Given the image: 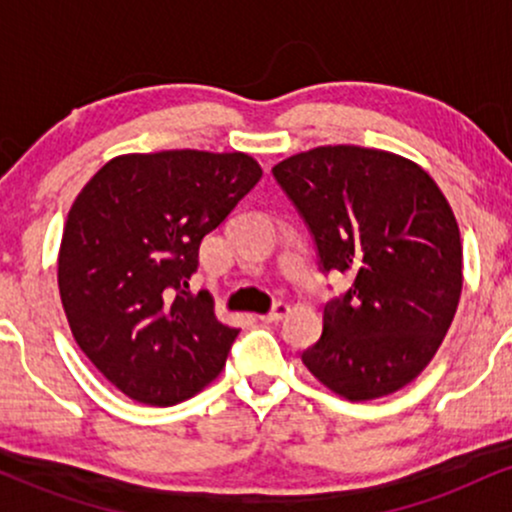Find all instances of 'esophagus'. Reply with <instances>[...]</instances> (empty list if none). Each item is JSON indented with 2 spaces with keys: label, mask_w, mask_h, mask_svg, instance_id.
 Segmentation results:
<instances>
[{
  "label": "esophagus",
  "mask_w": 512,
  "mask_h": 512,
  "mask_svg": "<svg viewBox=\"0 0 512 512\" xmlns=\"http://www.w3.org/2000/svg\"><path fill=\"white\" fill-rule=\"evenodd\" d=\"M286 313H289V305L279 301V303L272 305V310H269L267 315H262V320L264 322H279V320H284Z\"/></svg>",
  "instance_id": "esophagus-1"
}]
</instances>
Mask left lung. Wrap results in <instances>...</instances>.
Returning <instances> with one entry per match:
<instances>
[{
  "mask_svg": "<svg viewBox=\"0 0 512 512\" xmlns=\"http://www.w3.org/2000/svg\"><path fill=\"white\" fill-rule=\"evenodd\" d=\"M272 173L315 240L320 272L351 276L303 363L354 402L402 390L436 356L460 303L448 199L416 163L363 146H320Z\"/></svg>",
  "mask_w": 512,
  "mask_h": 512,
  "instance_id": "8db88e82",
  "label": "left lung"
}]
</instances>
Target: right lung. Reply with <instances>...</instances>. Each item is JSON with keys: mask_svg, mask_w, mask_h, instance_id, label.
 Segmentation results:
<instances>
[{"mask_svg": "<svg viewBox=\"0 0 512 512\" xmlns=\"http://www.w3.org/2000/svg\"><path fill=\"white\" fill-rule=\"evenodd\" d=\"M262 178L248 154L117 156L64 223L57 281L76 344L127 397L170 407L226 366L238 332L192 293L199 245Z\"/></svg>", "mask_w": 512, "mask_h": 512, "instance_id": "1", "label": "right lung"}]
</instances>
